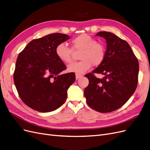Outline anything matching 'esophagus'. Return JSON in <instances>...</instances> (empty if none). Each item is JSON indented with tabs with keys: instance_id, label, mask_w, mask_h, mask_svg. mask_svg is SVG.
Masks as SVG:
<instances>
[{
	"instance_id": "34e87169",
	"label": "esophagus",
	"mask_w": 150,
	"mask_h": 150,
	"mask_svg": "<svg viewBox=\"0 0 150 150\" xmlns=\"http://www.w3.org/2000/svg\"><path fill=\"white\" fill-rule=\"evenodd\" d=\"M81 77H83L82 75L78 74H76V79H79V78H81Z\"/></svg>"
}]
</instances>
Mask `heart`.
I'll use <instances>...</instances> for the list:
<instances>
[{"label": "heart", "mask_w": 150, "mask_h": 150, "mask_svg": "<svg viewBox=\"0 0 150 150\" xmlns=\"http://www.w3.org/2000/svg\"><path fill=\"white\" fill-rule=\"evenodd\" d=\"M73 50H82L79 59L81 61L72 62L67 66V71L76 74H83L88 71L92 64L99 66L105 59L106 49L101 43L98 42L96 39L87 34H82L72 40ZM72 49L66 43L61 42L56 47V54L64 64L72 61Z\"/></svg>", "instance_id": "1"}]
</instances>
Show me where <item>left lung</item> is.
I'll return each instance as SVG.
<instances>
[{
  "label": "left lung",
  "instance_id": "left-lung-1",
  "mask_svg": "<svg viewBox=\"0 0 150 150\" xmlns=\"http://www.w3.org/2000/svg\"><path fill=\"white\" fill-rule=\"evenodd\" d=\"M96 35L106 40L105 59L101 64L85 76L89 84L84 96L89 107L100 112L114 111L128 101L138 84L139 63L129 44L110 32ZM105 77L97 79L94 74Z\"/></svg>",
  "mask_w": 150,
  "mask_h": 150
}]
</instances>
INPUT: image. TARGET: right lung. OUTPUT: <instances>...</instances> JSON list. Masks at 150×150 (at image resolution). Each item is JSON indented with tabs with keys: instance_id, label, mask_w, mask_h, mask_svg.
I'll return each instance as SVG.
<instances>
[{
	"instance_id": "right-lung-1",
	"label": "right lung",
	"mask_w": 150,
	"mask_h": 150,
	"mask_svg": "<svg viewBox=\"0 0 150 150\" xmlns=\"http://www.w3.org/2000/svg\"><path fill=\"white\" fill-rule=\"evenodd\" d=\"M69 35L54 33L30 41L17 57L13 82L22 101L39 112L56 110L67 99V91L76 79L56 54L59 44Z\"/></svg>"
}]
</instances>
